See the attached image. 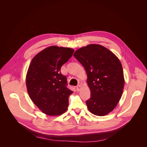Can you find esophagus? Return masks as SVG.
<instances>
[{
	"label": "esophagus",
	"instance_id": "esophagus-1",
	"mask_svg": "<svg viewBox=\"0 0 147 147\" xmlns=\"http://www.w3.org/2000/svg\"><path fill=\"white\" fill-rule=\"evenodd\" d=\"M81 89H82V86L80 85V84H78V85L77 86V91H80L81 90Z\"/></svg>",
	"mask_w": 147,
	"mask_h": 147
}]
</instances>
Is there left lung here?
I'll return each mask as SVG.
<instances>
[{"label":"left lung","instance_id":"1","mask_svg":"<svg viewBox=\"0 0 147 147\" xmlns=\"http://www.w3.org/2000/svg\"><path fill=\"white\" fill-rule=\"evenodd\" d=\"M84 67L91 96L86 102L90 112L105 116L116 107L122 96L124 78L121 62L113 53L98 44H90L74 53Z\"/></svg>","mask_w":147,"mask_h":147}]
</instances>
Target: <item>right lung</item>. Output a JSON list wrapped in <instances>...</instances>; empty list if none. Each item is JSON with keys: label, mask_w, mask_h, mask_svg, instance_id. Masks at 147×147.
<instances>
[{"label": "right lung", "mask_w": 147, "mask_h": 147, "mask_svg": "<svg viewBox=\"0 0 147 147\" xmlns=\"http://www.w3.org/2000/svg\"><path fill=\"white\" fill-rule=\"evenodd\" d=\"M74 52L72 48L51 46L30 62L26 87L30 99L43 113L59 116L68 108L69 97L73 91L66 87L67 78L61 73V68Z\"/></svg>", "instance_id": "add662e5"}]
</instances>
